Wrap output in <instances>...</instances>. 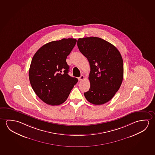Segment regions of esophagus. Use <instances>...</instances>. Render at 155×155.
<instances>
[{"mask_svg": "<svg viewBox=\"0 0 155 155\" xmlns=\"http://www.w3.org/2000/svg\"><path fill=\"white\" fill-rule=\"evenodd\" d=\"M84 76L83 75H81V76L79 77H78V80L79 81H82V80H83L84 79Z\"/></svg>", "mask_w": 155, "mask_h": 155, "instance_id": "1", "label": "esophagus"}]
</instances>
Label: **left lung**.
<instances>
[{
  "instance_id": "8db88e82",
  "label": "left lung",
  "mask_w": 155,
  "mask_h": 155,
  "mask_svg": "<svg viewBox=\"0 0 155 155\" xmlns=\"http://www.w3.org/2000/svg\"><path fill=\"white\" fill-rule=\"evenodd\" d=\"M77 45L90 65V88L84 93L85 97L94 105L104 104L112 99L121 85V55L114 45L97 37L79 38Z\"/></svg>"
}]
</instances>
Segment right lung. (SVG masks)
<instances>
[{"label":"right lung","instance_id":"1","mask_svg":"<svg viewBox=\"0 0 155 155\" xmlns=\"http://www.w3.org/2000/svg\"><path fill=\"white\" fill-rule=\"evenodd\" d=\"M77 40L63 38L41 47L31 60L29 78L31 87L41 100L48 105L65 102L78 79L68 74L66 59Z\"/></svg>","mask_w":155,"mask_h":155}]
</instances>
